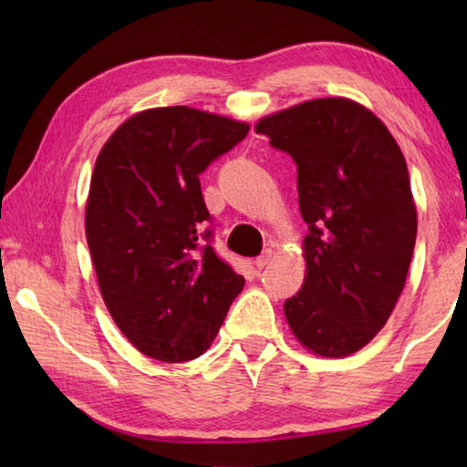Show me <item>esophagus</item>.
I'll list each match as a JSON object with an SVG mask.
<instances>
[{
	"instance_id": "obj_1",
	"label": "esophagus",
	"mask_w": 467,
	"mask_h": 467,
	"mask_svg": "<svg viewBox=\"0 0 467 467\" xmlns=\"http://www.w3.org/2000/svg\"><path fill=\"white\" fill-rule=\"evenodd\" d=\"M272 257H274V251L272 249H265L262 255H259L257 259H255V267L257 270H264L265 265H270L272 264Z\"/></svg>"
}]
</instances>
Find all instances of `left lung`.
Returning <instances> with one entry per match:
<instances>
[{"label":"left lung","instance_id":"obj_1","mask_svg":"<svg viewBox=\"0 0 467 467\" xmlns=\"http://www.w3.org/2000/svg\"><path fill=\"white\" fill-rule=\"evenodd\" d=\"M257 133L296 162L306 274L284 303L292 334L326 358L358 352L404 290L416 243L406 158L360 102L329 97L259 119Z\"/></svg>","mask_w":467,"mask_h":467}]
</instances>
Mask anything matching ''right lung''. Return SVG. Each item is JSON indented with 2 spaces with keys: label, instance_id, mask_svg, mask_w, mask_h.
I'll list each match as a JSON object with an SVG mask.
<instances>
[{
  "label": "right lung",
  "instance_id": "1",
  "mask_svg": "<svg viewBox=\"0 0 467 467\" xmlns=\"http://www.w3.org/2000/svg\"><path fill=\"white\" fill-rule=\"evenodd\" d=\"M247 131L208 110L156 107L125 119L97 156L86 241L110 317L150 358L202 357L244 286L202 243L200 172Z\"/></svg>",
  "mask_w": 467,
  "mask_h": 467
}]
</instances>
